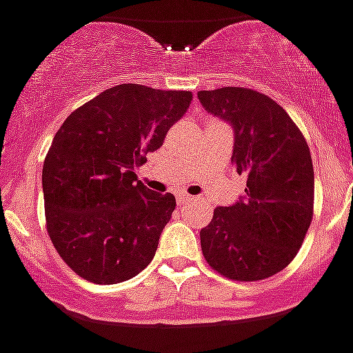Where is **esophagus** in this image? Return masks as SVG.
<instances>
[{
  "mask_svg": "<svg viewBox=\"0 0 353 353\" xmlns=\"http://www.w3.org/2000/svg\"><path fill=\"white\" fill-rule=\"evenodd\" d=\"M192 201H194L192 195H179V197H177V204H179V206H185V204L192 203Z\"/></svg>",
  "mask_w": 353,
  "mask_h": 353,
  "instance_id": "34e87169",
  "label": "esophagus"
}]
</instances>
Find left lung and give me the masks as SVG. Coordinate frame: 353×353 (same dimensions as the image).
Listing matches in <instances>:
<instances>
[{
    "instance_id": "obj_1",
    "label": "left lung",
    "mask_w": 353,
    "mask_h": 353,
    "mask_svg": "<svg viewBox=\"0 0 353 353\" xmlns=\"http://www.w3.org/2000/svg\"><path fill=\"white\" fill-rule=\"evenodd\" d=\"M197 97L233 125L232 163L248 176L244 199L213 210L201 230L204 259L230 280H265L292 262L312 222L309 145L285 109L260 91L228 85Z\"/></svg>"
}]
</instances>
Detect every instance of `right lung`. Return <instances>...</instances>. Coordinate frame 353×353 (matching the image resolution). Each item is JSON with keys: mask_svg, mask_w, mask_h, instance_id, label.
<instances>
[{"mask_svg": "<svg viewBox=\"0 0 353 353\" xmlns=\"http://www.w3.org/2000/svg\"><path fill=\"white\" fill-rule=\"evenodd\" d=\"M190 102L192 91L120 84L75 109L53 136L43 165L46 230L88 282H125L152 262L176 197L149 190L134 170Z\"/></svg>", "mask_w": 353, "mask_h": 353, "instance_id": "add662e5", "label": "right lung"}]
</instances>
